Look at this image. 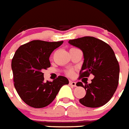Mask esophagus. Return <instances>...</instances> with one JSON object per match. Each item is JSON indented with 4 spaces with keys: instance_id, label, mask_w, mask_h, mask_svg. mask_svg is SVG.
I'll return each mask as SVG.
<instances>
[{
    "instance_id": "1",
    "label": "esophagus",
    "mask_w": 129,
    "mask_h": 129,
    "mask_svg": "<svg viewBox=\"0 0 129 129\" xmlns=\"http://www.w3.org/2000/svg\"><path fill=\"white\" fill-rule=\"evenodd\" d=\"M69 84H70V85H71V86H74V87H76V86H77V84H76V82H74V81H69Z\"/></svg>"
}]
</instances>
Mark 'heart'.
I'll return each mask as SVG.
<instances>
[{
    "mask_svg": "<svg viewBox=\"0 0 129 129\" xmlns=\"http://www.w3.org/2000/svg\"><path fill=\"white\" fill-rule=\"evenodd\" d=\"M67 75H69V76H72V75H73V71H72V70H69V71H68L67 72Z\"/></svg>",
    "mask_w": 129,
    "mask_h": 129,
    "instance_id": "heart-1",
    "label": "heart"
}]
</instances>
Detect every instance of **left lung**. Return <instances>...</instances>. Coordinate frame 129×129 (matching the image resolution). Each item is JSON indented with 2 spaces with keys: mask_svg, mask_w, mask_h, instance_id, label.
Returning a JSON list of instances; mask_svg holds the SVG:
<instances>
[{
  "mask_svg": "<svg viewBox=\"0 0 129 129\" xmlns=\"http://www.w3.org/2000/svg\"><path fill=\"white\" fill-rule=\"evenodd\" d=\"M70 45L80 48L83 52L84 62L80 71V78L94 79L90 84L77 83L86 90V95L79 100L82 105L90 108L103 106L110 101L117 90L119 79V64L115 52L104 41L92 37H84L70 40Z\"/></svg>",
  "mask_w": 129,
  "mask_h": 129,
  "instance_id": "obj_1",
  "label": "left lung"
}]
</instances>
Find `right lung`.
Returning a JSON list of instances; mask_svg holds the SVG:
<instances>
[{
  "instance_id": "1",
  "label": "right lung",
  "mask_w": 129,
  "mask_h": 129,
  "mask_svg": "<svg viewBox=\"0 0 129 129\" xmlns=\"http://www.w3.org/2000/svg\"><path fill=\"white\" fill-rule=\"evenodd\" d=\"M63 41H32L21 45L12 60L14 85L21 99L30 107L43 108L52 103L64 84L66 77L59 76L52 82L44 81L43 69L50 67L49 57Z\"/></svg>"
}]
</instances>
